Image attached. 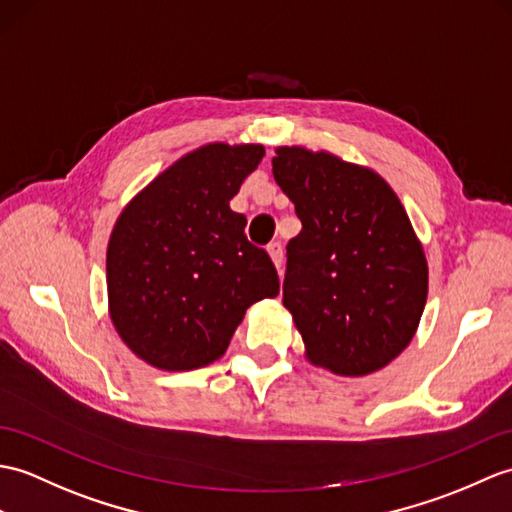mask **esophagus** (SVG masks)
<instances>
[{
	"instance_id": "1",
	"label": "esophagus",
	"mask_w": 512,
	"mask_h": 512,
	"mask_svg": "<svg viewBox=\"0 0 512 512\" xmlns=\"http://www.w3.org/2000/svg\"><path fill=\"white\" fill-rule=\"evenodd\" d=\"M268 253H270L272 261H275V266L281 268V264H283V246H281V242L268 244Z\"/></svg>"
}]
</instances>
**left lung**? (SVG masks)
I'll return each instance as SVG.
<instances>
[{"mask_svg":"<svg viewBox=\"0 0 512 512\" xmlns=\"http://www.w3.org/2000/svg\"><path fill=\"white\" fill-rule=\"evenodd\" d=\"M272 174L303 229L288 242L283 305L310 362L360 377L408 347L427 299V261L382 176L329 152L277 148Z\"/></svg>","mask_w":512,"mask_h":512,"instance_id":"1","label":"left lung"}]
</instances>
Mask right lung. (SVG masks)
<instances>
[{
    "label": "right lung",
    "mask_w": 512,
    "mask_h": 512,
    "mask_svg": "<svg viewBox=\"0 0 512 512\" xmlns=\"http://www.w3.org/2000/svg\"><path fill=\"white\" fill-rule=\"evenodd\" d=\"M264 146L209 144L185 154L117 218L106 288L117 334L144 362L194 371L227 351L248 307L279 294L264 248L229 207Z\"/></svg>",
    "instance_id": "1"
}]
</instances>
